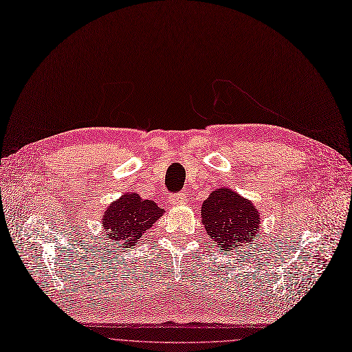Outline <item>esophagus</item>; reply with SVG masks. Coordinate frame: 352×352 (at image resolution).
Returning a JSON list of instances; mask_svg holds the SVG:
<instances>
[{
  "instance_id": "esophagus-1",
  "label": "esophagus",
  "mask_w": 352,
  "mask_h": 352,
  "mask_svg": "<svg viewBox=\"0 0 352 352\" xmlns=\"http://www.w3.org/2000/svg\"><path fill=\"white\" fill-rule=\"evenodd\" d=\"M171 203L173 204H186L187 197L184 196V194H175V196L171 197Z\"/></svg>"
}]
</instances>
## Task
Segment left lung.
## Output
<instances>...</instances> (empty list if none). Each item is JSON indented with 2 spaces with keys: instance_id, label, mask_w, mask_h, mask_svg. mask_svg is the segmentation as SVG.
I'll list each match as a JSON object with an SVG mask.
<instances>
[{
  "instance_id": "1",
  "label": "left lung",
  "mask_w": 352,
  "mask_h": 352,
  "mask_svg": "<svg viewBox=\"0 0 352 352\" xmlns=\"http://www.w3.org/2000/svg\"><path fill=\"white\" fill-rule=\"evenodd\" d=\"M201 223L222 251L246 246L259 235L261 216L255 204L228 187L216 188L201 204Z\"/></svg>"
}]
</instances>
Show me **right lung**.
Returning a JSON list of instances; mask_svg holds the SVG:
<instances>
[{
	"label": "right lung",
	"instance_id": "1",
	"mask_svg": "<svg viewBox=\"0 0 352 352\" xmlns=\"http://www.w3.org/2000/svg\"><path fill=\"white\" fill-rule=\"evenodd\" d=\"M162 214L164 209L153 200H145L135 191H127L107 206L101 225L111 242H120L129 248L138 243Z\"/></svg>",
	"mask_w": 352,
	"mask_h": 352
}]
</instances>
